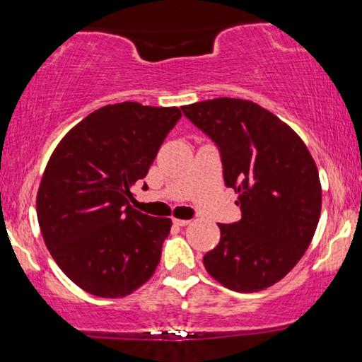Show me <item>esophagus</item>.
I'll list each match as a JSON object with an SVG mask.
<instances>
[{
	"label": "esophagus",
	"mask_w": 362,
	"mask_h": 362,
	"mask_svg": "<svg viewBox=\"0 0 362 362\" xmlns=\"http://www.w3.org/2000/svg\"><path fill=\"white\" fill-rule=\"evenodd\" d=\"M173 223H175L177 226H187V224H189L190 221H189V219H173Z\"/></svg>",
	"instance_id": "34e87169"
}]
</instances>
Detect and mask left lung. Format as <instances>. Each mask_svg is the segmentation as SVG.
<instances>
[{
  "label": "left lung",
  "instance_id": "obj_1",
  "mask_svg": "<svg viewBox=\"0 0 362 362\" xmlns=\"http://www.w3.org/2000/svg\"><path fill=\"white\" fill-rule=\"evenodd\" d=\"M219 146L224 184L238 194L242 219L218 224V247L204 255L224 288L257 293L279 282L305 255L322 213L313 156L288 124L259 103L213 98L182 107Z\"/></svg>",
  "mask_w": 362,
  "mask_h": 362
}]
</instances>
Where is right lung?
<instances>
[{
    "mask_svg": "<svg viewBox=\"0 0 362 362\" xmlns=\"http://www.w3.org/2000/svg\"><path fill=\"white\" fill-rule=\"evenodd\" d=\"M180 117L178 107L105 105L69 129L49 158L39 226L61 271L86 293L124 298L155 274L172 219L139 213L129 199Z\"/></svg>",
    "mask_w": 362,
    "mask_h": 362,
    "instance_id": "1",
    "label": "right lung"
}]
</instances>
